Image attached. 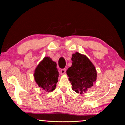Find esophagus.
Listing matches in <instances>:
<instances>
[{
	"label": "esophagus",
	"mask_w": 125,
	"mask_h": 125,
	"mask_svg": "<svg viewBox=\"0 0 125 125\" xmlns=\"http://www.w3.org/2000/svg\"><path fill=\"white\" fill-rule=\"evenodd\" d=\"M66 72V69H61V73L62 74H64Z\"/></svg>",
	"instance_id": "esophagus-1"
}]
</instances>
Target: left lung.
<instances>
[{"label": "left lung", "mask_w": 125, "mask_h": 125, "mask_svg": "<svg viewBox=\"0 0 125 125\" xmlns=\"http://www.w3.org/2000/svg\"><path fill=\"white\" fill-rule=\"evenodd\" d=\"M72 64L67 71L72 88L77 93L83 94L96 82L97 72L94 65L85 54L75 52L72 55Z\"/></svg>", "instance_id": "left-lung-1"}]
</instances>
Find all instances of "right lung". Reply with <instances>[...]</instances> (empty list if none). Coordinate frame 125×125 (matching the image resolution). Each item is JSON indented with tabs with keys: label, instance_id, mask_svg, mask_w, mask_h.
I'll return each instance as SVG.
<instances>
[{
	"label": "right lung",
	"instance_id": "add662e5",
	"mask_svg": "<svg viewBox=\"0 0 125 125\" xmlns=\"http://www.w3.org/2000/svg\"><path fill=\"white\" fill-rule=\"evenodd\" d=\"M59 75L56 63L50 57L43 58L33 74L36 83L46 92H51L55 89Z\"/></svg>",
	"mask_w": 125,
	"mask_h": 125
}]
</instances>
